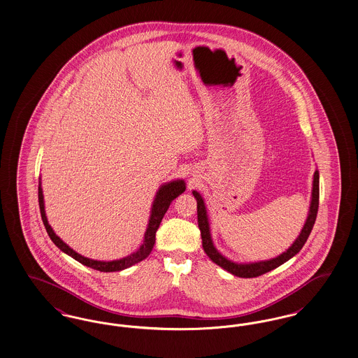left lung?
<instances>
[{
	"mask_svg": "<svg viewBox=\"0 0 358 358\" xmlns=\"http://www.w3.org/2000/svg\"><path fill=\"white\" fill-rule=\"evenodd\" d=\"M193 196L197 200V222H199V228L201 232V238H203V248H204L205 254L210 257V260L213 263H216L217 266H220L225 271L234 273L235 276L238 278H256L260 276L263 273H268L273 268L282 266L285 262L289 260L294 255H296L302 247L305 245L308 235L314 227V222L317 219V213H318V205H320V171H315L314 173V181H313V192H311V204H310V210H308V216H307L306 224L302 228L301 234L298 238L294 241V244L289 247L286 252H283L282 255L278 257H273L270 260H264V262H257V263H248V264H238L234 263L228 259H225L222 254L217 252V250L213 247L212 238H210V232H209V222H208V216H206V210H205L204 200L200 196L199 192L193 190Z\"/></svg>",
	"mask_w": 358,
	"mask_h": 358,
	"instance_id": "left-lung-1",
	"label": "left lung"
}]
</instances>
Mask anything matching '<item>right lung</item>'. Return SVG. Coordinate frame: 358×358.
<instances>
[{
    "label": "right lung",
    "instance_id": "add662e5",
    "mask_svg": "<svg viewBox=\"0 0 358 358\" xmlns=\"http://www.w3.org/2000/svg\"><path fill=\"white\" fill-rule=\"evenodd\" d=\"M184 192H185V182L182 180H177V181H173V182H169V184L159 187V190L157 192L155 200H154L150 220H149V225H148L142 245L134 254L120 259V260H113V262H98V260H92V259L79 255L72 248H69V245L62 238L56 236V234L52 231L51 225L48 224L47 216H45L44 197H43L41 185H38V205H40V213H41V219L44 222V227L48 232V236L51 238L56 247H59L64 254L73 257L75 260H78L79 263L85 264L90 268L98 270L101 273H114V271H122L124 268H129L133 264H136L138 262H141V260H143V259H146L148 256L150 255V252L153 250L154 243H155V232H157L159 224L162 222L166 210L169 209L171 201Z\"/></svg>",
    "mask_w": 358,
    "mask_h": 358
}]
</instances>
